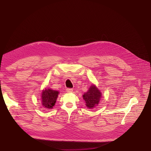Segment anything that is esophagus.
Returning <instances> with one entry per match:
<instances>
[{
    "label": "esophagus",
    "instance_id": "34e87169",
    "mask_svg": "<svg viewBox=\"0 0 151 151\" xmlns=\"http://www.w3.org/2000/svg\"><path fill=\"white\" fill-rule=\"evenodd\" d=\"M66 92L67 93H71V92H73V89H71V88H68V89H66Z\"/></svg>",
    "mask_w": 151,
    "mask_h": 151
}]
</instances>
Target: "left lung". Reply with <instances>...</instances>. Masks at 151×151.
Listing matches in <instances>:
<instances>
[{"mask_svg": "<svg viewBox=\"0 0 151 151\" xmlns=\"http://www.w3.org/2000/svg\"><path fill=\"white\" fill-rule=\"evenodd\" d=\"M101 97V93L95 84H92L89 90L83 95L85 105L88 108L92 109L97 106Z\"/></svg>", "mask_w": 151, "mask_h": 151, "instance_id": "1", "label": "left lung"}]
</instances>
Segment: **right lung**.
I'll list each match as a JSON object with an SVG mask.
<instances>
[{
	"label": "right lung",
	"instance_id": "1",
	"mask_svg": "<svg viewBox=\"0 0 151 151\" xmlns=\"http://www.w3.org/2000/svg\"><path fill=\"white\" fill-rule=\"evenodd\" d=\"M59 91L46 88L42 91V105L46 109H52L56 102Z\"/></svg>",
	"mask_w": 151,
	"mask_h": 151
}]
</instances>
